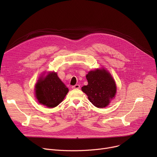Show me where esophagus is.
Wrapping results in <instances>:
<instances>
[{"label":"esophagus","mask_w":157,"mask_h":157,"mask_svg":"<svg viewBox=\"0 0 157 157\" xmlns=\"http://www.w3.org/2000/svg\"><path fill=\"white\" fill-rule=\"evenodd\" d=\"M72 88L73 89H79L80 88V85H75L74 86H72Z\"/></svg>","instance_id":"obj_1"}]
</instances>
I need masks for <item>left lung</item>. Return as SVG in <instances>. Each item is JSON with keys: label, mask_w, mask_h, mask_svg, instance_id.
<instances>
[{"label": "left lung", "mask_w": 157, "mask_h": 157, "mask_svg": "<svg viewBox=\"0 0 157 157\" xmlns=\"http://www.w3.org/2000/svg\"><path fill=\"white\" fill-rule=\"evenodd\" d=\"M86 78L88 84L82 87V91L97 108H105L117 92L116 84L111 74L104 69H97L90 71Z\"/></svg>", "instance_id": "left-lung-1"}]
</instances>
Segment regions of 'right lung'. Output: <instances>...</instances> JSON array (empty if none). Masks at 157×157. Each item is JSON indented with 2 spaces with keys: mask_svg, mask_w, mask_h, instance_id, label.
Returning <instances> with one entry per match:
<instances>
[{
  "mask_svg": "<svg viewBox=\"0 0 157 157\" xmlns=\"http://www.w3.org/2000/svg\"><path fill=\"white\" fill-rule=\"evenodd\" d=\"M68 92L69 89L53 72L44 79L40 78L36 85L37 99L48 108H55L61 103Z\"/></svg>",
  "mask_w": 157,
  "mask_h": 157,
  "instance_id": "right-lung-1",
  "label": "right lung"
}]
</instances>
